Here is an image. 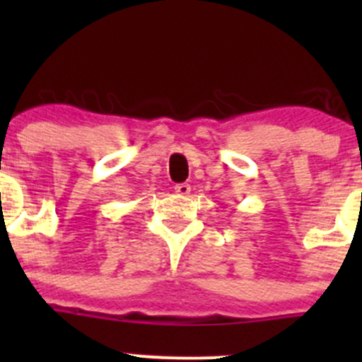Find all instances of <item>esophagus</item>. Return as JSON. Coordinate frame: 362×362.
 Segmentation results:
<instances>
[{"label":"esophagus","mask_w":362,"mask_h":362,"mask_svg":"<svg viewBox=\"0 0 362 362\" xmlns=\"http://www.w3.org/2000/svg\"><path fill=\"white\" fill-rule=\"evenodd\" d=\"M175 192H177L178 196H182V198H184V196H189V194H191V185H189V184L175 185Z\"/></svg>","instance_id":"1"}]
</instances>
